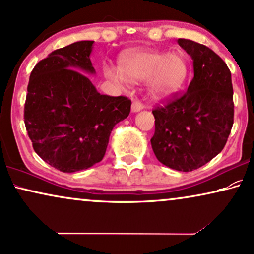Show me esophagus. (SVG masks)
Segmentation results:
<instances>
[{"instance_id": "esophagus-1", "label": "esophagus", "mask_w": 254, "mask_h": 254, "mask_svg": "<svg viewBox=\"0 0 254 254\" xmlns=\"http://www.w3.org/2000/svg\"><path fill=\"white\" fill-rule=\"evenodd\" d=\"M143 109V104L140 103L138 99H133L132 102V108H131V110H132V112H138L140 111Z\"/></svg>"}]
</instances>
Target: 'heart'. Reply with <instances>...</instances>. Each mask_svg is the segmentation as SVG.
Returning a JSON list of instances; mask_svg holds the SVG:
<instances>
[{
    "label": "heart",
    "mask_w": 254,
    "mask_h": 254,
    "mask_svg": "<svg viewBox=\"0 0 254 254\" xmlns=\"http://www.w3.org/2000/svg\"><path fill=\"white\" fill-rule=\"evenodd\" d=\"M121 72L105 70L108 78L116 83L124 79L143 82L147 79L150 94L155 98H169L183 88L189 75V63L181 51L144 49L124 56L120 62Z\"/></svg>",
    "instance_id": "b5f03b06"
}]
</instances>
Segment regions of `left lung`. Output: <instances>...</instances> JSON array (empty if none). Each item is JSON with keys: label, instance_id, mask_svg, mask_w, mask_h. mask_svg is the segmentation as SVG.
Listing matches in <instances>:
<instances>
[{"label": "left lung", "instance_id": "left-lung-1", "mask_svg": "<svg viewBox=\"0 0 254 254\" xmlns=\"http://www.w3.org/2000/svg\"><path fill=\"white\" fill-rule=\"evenodd\" d=\"M193 61L188 91L152 111L151 146L162 164L177 171L199 169L221 152L233 125V88L226 63L210 48L179 38Z\"/></svg>", "mask_w": 254, "mask_h": 254}]
</instances>
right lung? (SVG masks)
I'll list each match as a JSON object with an SVG mask.
<instances>
[{"mask_svg":"<svg viewBox=\"0 0 254 254\" xmlns=\"http://www.w3.org/2000/svg\"><path fill=\"white\" fill-rule=\"evenodd\" d=\"M94 41L50 54L30 73L24 124L35 152L62 172L91 168L103 159L114 127L129 116L131 101L101 95L89 77Z\"/></svg>","mask_w":254,"mask_h":254,"instance_id":"right-lung-1","label":"right lung"}]
</instances>
